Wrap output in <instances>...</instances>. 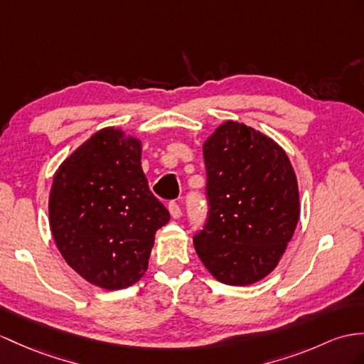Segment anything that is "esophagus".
I'll use <instances>...</instances> for the list:
<instances>
[{
    "mask_svg": "<svg viewBox=\"0 0 364 364\" xmlns=\"http://www.w3.org/2000/svg\"><path fill=\"white\" fill-rule=\"evenodd\" d=\"M168 210H170V215H171L173 219H179L181 215H182L181 207L177 205L176 202H170V203H168Z\"/></svg>",
    "mask_w": 364,
    "mask_h": 364,
    "instance_id": "34e87169",
    "label": "esophagus"
}]
</instances>
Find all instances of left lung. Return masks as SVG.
Wrapping results in <instances>:
<instances>
[{
  "label": "left lung",
  "mask_w": 364,
  "mask_h": 364,
  "mask_svg": "<svg viewBox=\"0 0 364 364\" xmlns=\"http://www.w3.org/2000/svg\"><path fill=\"white\" fill-rule=\"evenodd\" d=\"M208 220L194 249L211 277L250 286L279 264L299 219L298 181L282 146L225 120L203 141Z\"/></svg>",
  "instance_id": "8db88e82"
}]
</instances>
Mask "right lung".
<instances>
[{"label":"right lung","instance_id":"obj_1","mask_svg":"<svg viewBox=\"0 0 364 364\" xmlns=\"http://www.w3.org/2000/svg\"><path fill=\"white\" fill-rule=\"evenodd\" d=\"M141 140L99 129L60 164L49 193V225L68 265L90 284L127 289L148 269L156 232L170 213L149 191Z\"/></svg>","mask_w":364,"mask_h":364}]
</instances>
